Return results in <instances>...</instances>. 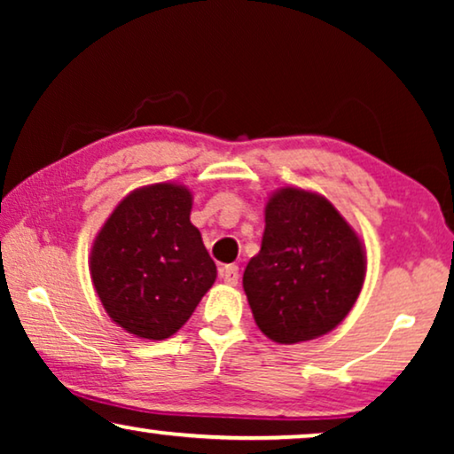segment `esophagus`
<instances>
[{
  "mask_svg": "<svg viewBox=\"0 0 454 454\" xmlns=\"http://www.w3.org/2000/svg\"><path fill=\"white\" fill-rule=\"evenodd\" d=\"M219 275L227 285H238L239 281V266L235 264H225L219 269Z\"/></svg>",
  "mask_w": 454,
  "mask_h": 454,
  "instance_id": "obj_1",
  "label": "esophagus"
}]
</instances>
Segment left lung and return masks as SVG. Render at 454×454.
I'll list each match as a JSON object with an SVG mask.
<instances>
[{
	"label": "left lung",
	"mask_w": 454,
	"mask_h": 454,
	"mask_svg": "<svg viewBox=\"0 0 454 454\" xmlns=\"http://www.w3.org/2000/svg\"><path fill=\"white\" fill-rule=\"evenodd\" d=\"M264 221L262 246L244 270L258 328L285 345L331 333L364 285L357 233L326 198L300 188L275 192Z\"/></svg>",
	"instance_id": "8db88e82"
}]
</instances>
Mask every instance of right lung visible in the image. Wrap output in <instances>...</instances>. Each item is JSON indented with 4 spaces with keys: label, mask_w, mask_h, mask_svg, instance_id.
Wrapping results in <instances>:
<instances>
[{
    "label": "right lung",
    "mask_w": 454,
    "mask_h": 454,
    "mask_svg": "<svg viewBox=\"0 0 454 454\" xmlns=\"http://www.w3.org/2000/svg\"><path fill=\"white\" fill-rule=\"evenodd\" d=\"M190 210L184 185H146L123 198L97 235L92 285L111 320L136 337H171L213 287L216 266Z\"/></svg>",
    "instance_id": "obj_1"
}]
</instances>
